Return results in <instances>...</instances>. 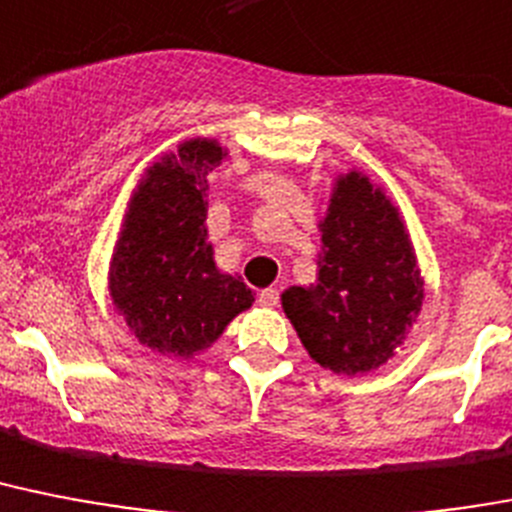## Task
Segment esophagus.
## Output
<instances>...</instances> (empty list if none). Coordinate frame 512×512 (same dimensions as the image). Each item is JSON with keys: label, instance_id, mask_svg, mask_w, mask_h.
Here are the masks:
<instances>
[{"label": "esophagus", "instance_id": "34e87169", "mask_svg": "<svg viewBox=\"0 0 512 512\" xmlns=\"http://www.w3.org/2000/svg\"><path fill=\"white\" fill-rule=\"evenodd\" d=\"M257 302H260L263 307H276L278 305V289H273V286H270V289H263V292H260V297H257Z\"/></svg>", "mask_w": 512, "mask_h": 512}]
</instances>
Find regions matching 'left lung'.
Instances as JSON below:
<instances>
[{"label": "left lung", "mask_w": 512, "mask_h": 512, "mask_svg": "<svg viewBox=\"0 0 512 512\" xmlns=\"http://www.w3.org/2000/svg\"><path fill=\"white\" fill-rule=\"evenodd\" d=\"M315 363L334 373L384 365L421 313L423 281L397 207L357 170L336 178L321 220L318 281L281 294Z\"/></svg>", "instance_id": "left-lung-1"}]
</instances>
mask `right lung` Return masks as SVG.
<instances>
[{
    "label": "right lung",
    "mask_w": 512,
    "mask_h": 512,
    "mask_svg": "<svg viewBox=\"0 0 512 512\" xmlns=\"http://www.w3.org/2000/svg\"><path fill=\"white\" fill-rule=\"evenodd\" d=\"M223 157L215 139L160 157L128 202L112 252V302L136 339L162 355L207 350L255 302L242 278L215 268L207 244V176Z\"/></svg>",
    "instance_id": "right-lung-1"
}]
</instances>
